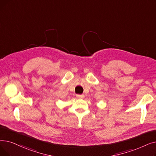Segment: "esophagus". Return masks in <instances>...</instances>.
<instances>
[{
  "instance_id": "34e87169",
  "label": "esophagus",
  "mask_w": 156,
  "mask_h": 156,
  "mask_svg": "<svg viewBox=\"0 0 156 156\" xmlns=\"http://www.w3.org/2000/svg\"><path fill=\"white\" fill-rule=\"evenodd\" d=\"M84 97H85V96L83 94H81V95L78 94V95H76V98H78V99H83V98H84Z\"/></svg>"
}]
</instances>
